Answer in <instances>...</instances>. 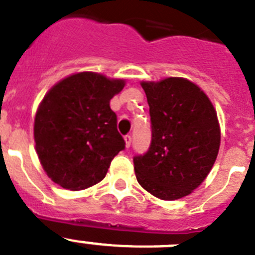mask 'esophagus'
I'll return each instance as SVG.
<instances>
[{
	"instance_id": "esophagus-1",
	"label": "esophagus",
	"mask_w": 255,
	"mask_h": 255,
	"mask_svg": "<svg viewBox=\"0 0 255 255\" xmlns=\"http://www.w3.org/2000/svg\"><path fill=\"white\" fill-rule=\"evenodd\" d=\"M124 139H125L126 148H130V145H131V136H130V135H126V136L124 137Z\"/></svg>"
}]
</instances>
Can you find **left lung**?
Listing matches in <instances>:
<instances>
[{
  "label": "left lung",
  "mask_w": 255,
  "mask_h": 255,
  "mask_svg": "<svg viewBox=\"0 0 255 255\" xmlns=\"http://www.w3.org/2000/svg\"><path fill=\"white\" fill-rule=\"evenodd\" d=\"M151 121V143L134 156L137 182L155 197L173 201L196 190L214 165L220 148L218 114L193 82L169 77L141 82Z\"/></svg>",
  "instance_id": "left-lung-1"
}]
</instances>
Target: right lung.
I'll use <instances>...</instances> for the list:
<instances>
[{
  "label": "right lung",
  "instance_id": "add662e5",
  "mask_svg": "<svg viewBox=\"0 0 255 255\" xmlns=\"http://www.w3.org/2000/svg\"><path fill=\"white\" fill-rule=\"evenodd\" d=\"M124 79L95 72L65 77L44 96L34 121L37 156L49 178L65 190L81 191L106 176L125 149L110 100Z\"/></svg>",
  "mask_w": 255,
  "mask_h": 255
}]
</instances>
